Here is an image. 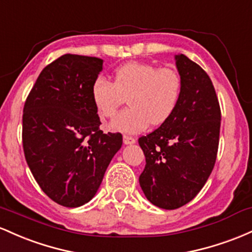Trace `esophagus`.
<instances>
[{"instance_id":"34e87169","label":"esophagus","mask_w":252,"mask_h":252,"mask_svg":"<svg viewBox=\"0 0 252 252\" xmlns=\"http://www.w3.org/2000/svg\"><path fill=\"white\" fill-rule=\"evenodd\" d=\"M135 143L134 138L129 137V135H124V144L125 145H132V144Z\"/></svg>"}]
</instances>
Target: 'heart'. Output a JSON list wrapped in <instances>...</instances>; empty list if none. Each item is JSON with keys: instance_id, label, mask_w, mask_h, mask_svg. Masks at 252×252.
<instances>
[{"instance_id": "obj_1", "label": "heart", "mask_w": 252, "mask_h": 252, "mask_svg": "<svg viewBox=\"0 0 252 252\" xmlns=\"http://www.w3.org/2000/svg\"><path fill=\"white\" fill-rule=\"evenodd\" d=\"M182 93L179 72L151 63L129 62L113 73V83L102 76L93 82L90 96L103 118L114 117L125 98L129 108L109 124L112 131L138 133L150 124L162 125L174 114Z\"/></svg>"}]
</instances>
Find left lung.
<instances>
[{
  "label": "left lung",
  "instance_id": "obj_1",
  "mask_svg": "<svg viewBox=\"0 0 252 252\" xmlns=\"http://www.w3.org/2000/svg\"><path fill=\"white\" fill-rule=\"evenodd\" d=\"M182 80L180 102L165 123L139 138L146 165L139 183L146 199L176 210L194 199L217 159L220 113L210 76L187 56H175Z\"/></svg>",
  "mask_w": 252,
  "mask_h": 252
}]
</instances>
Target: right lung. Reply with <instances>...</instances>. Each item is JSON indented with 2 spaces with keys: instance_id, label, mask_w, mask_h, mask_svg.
<instances>
[{
  "instance_id": "add662e5",
  "label": "right lung",
  "mask_w": 252,
  "mask_h": 252,
  "mask_svg": "<svg viewBox=\"0 0 252 252\" xmlns=\"http://www.w3.org/2000/svg\"><path fill=\"white\" fill-rule=\"evenodd\" d=\"M103 61L63 55L36 78L24 107L22 144L30 170L45 194L64 207L89 202L112 158L120 133L104 134L90 96Z\"/></svg>"
}]
</instances>
